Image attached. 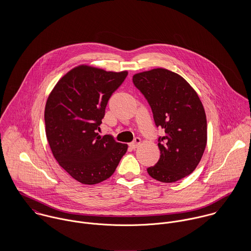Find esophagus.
<instances>
[{
  "label": "esophagus",
  "instance_id": "obj_1",
  "mask_svg": "<svg viewBox=\"0 0 251 251\" xmlns=\"http://www.w3.org/2000/svg\"><path fill=\"white\" fill-rule=\"evenodd\" d=\"M140 144H141V139H140V138H135L132 143L129 144V147L134 150V149H136Z\"/></svg>",
  "mask_w": 251,
  "mask_h": 251
}]
</instances>
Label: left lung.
<instances>
[{
    "label": "left lung",
    "instance_id": "8db88e82",
    "mask_svg": "<svg viewBox=\"0 0 251 251\" xmlns=\"http://www.w3.org/2000/svg\"><path fill=\"white\" fill-rule=\"evenodd\" d=\"M132 81L151 105L159 136L160 157L147 169L152 179L174 182L191 174L207 145V118L189 83L178 73L158 68L133 75Z\"/></svg>",
    "mask_w": 251,
    "mask_h": 251
}]
</instances>
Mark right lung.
<instances>
[{"instance_id":"right-lung-1","label":"right lung","mask_w":251,"mask_h":251,"mask_svg":"<svg viewBox=\"0 0 251 251\" xmlns=\"http://www.w3.org/2000/svg\"><path fill=\"white\" fill-rule=\"evenodd\" d=\"M128 72L80 65L67 72L48 96L45 133L59 165L83 184L110 178L127 145L97 132L112 94Z\"/></svg>"}]
</instances>
